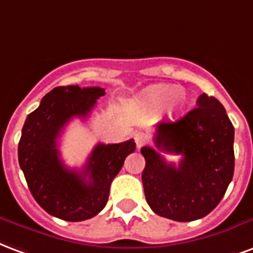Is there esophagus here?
<instances>
[{
    "instance_id": "obj_1",
    "label": "esophagus",
    "mask_w": 253,
    "mask_h": 253,
    "mask_svg": "<svg viewBox=\"0 0 253 253\" xmlns=\"http://www.w3.org/2000/svg\"><path fill=\"white\" fill-rule=\"evenodd\" d=\"M147 140H148L147 134L141 133V132L134 134V143H136V147H137V148H141V147L147 143Z\"/></svg>"
}]
</instances>
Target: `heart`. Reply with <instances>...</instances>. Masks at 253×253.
Segmentation results:
<instances>
[{
    "label": "heart",
    "instance_id": "heart-1",
    "mask_svg": "<svg viewBox=\"0 0 253 253\" xmlns=\"http://www.w3.org/2000/svg\"><path fill=\"white\" fill-rule=\"evenodd\" d=\"M189 95L185 90L178 88L174 84H154L145 90L141 95V104L149 113H156L169 106V116H180L189 105Z\"/></svg>",
    "mask_w": 253,
    "mask_h": 253
}]
</instances>
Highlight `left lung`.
I'll use <instances>...</instances> for the list:
<instances>
[{"mask_svg": "<svg viewBox=\"0 0 253 253\" xmlns=\"http://www.w3.org/2000/svg\"><path fill=\"white\" fill-rule=\"evenodd\" d=\"M233 140L235 128L224 106L205 93L182 119L160 123L155 129L156 148H141V179L151 209L180 222L209 214L233 178ZM160 152L182 154V160L178 166L167 164Z\"/></svg>", "mask_w": 253, "mask_h": 253, "instance_id": "8db88e82", "label": "left lung"}]
</instances>
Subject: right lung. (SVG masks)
<instances>
[{
	"label": "right lung",
	"instance_id": "right-lung-1",
	"mask_svg": "<svg viewBox=\"0 0 253 253\" xmlns=\"http://www.w3.org/2000/svg\"><path fill=\"white\" fill-rule=\"evenodd\" d=\"M102 95V87L59 86L25 120L18 163L33 198L53 217L84 221L98 214L108 202L112 180L136 148L133 140L97 144L81 171L67 169L60 160L56 140L64 125L73 117H87Z\"/></svg>",
	"mask_w": 253,
	"mask_h": 253
}]
</instances>
